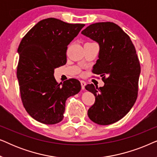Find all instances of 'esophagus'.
Listing matches in <instances>:
<instances>
[{"label": "esophagus", "instance_id": "1", "mask_svg": "<svg viewBox=\"0 0 157 157\" xmlns=\"http://www.w3.org/2000/svg\"><path fill=\"white\" fill-rule=\"evenodd\" d=\"M81 89L83 90L85 89V86H86V82L84 81H81Z\"/></svg>", "mask_w": 157, "mask_h": 157}]
</instances>
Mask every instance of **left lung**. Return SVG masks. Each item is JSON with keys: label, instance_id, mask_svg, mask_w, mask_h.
<instances>
[{"label": "left lung", "instance_id": "obj_1", "mask_svg": "<svg viewBox=\"0 0 157 157\" xmlns=\"http://www.w3.org/2000/svg\"><path fill=\"white\" fill-rule=\"evenodd\" d=\"M81 33L99 44L92 72L104 82L103 87L85 86L95 96L88 116L99 125L113 124L130 111L138 96L141 66L136 49L129 36L114 23H94Z\"/></svg>", "mask_w": 157, "mask_h": 157}]
</instances>
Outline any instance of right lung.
<instances>
[{
  "label": "right lung",
  "instance_id": "1",
  "mask_svg": "<svg viewBox=\"0 0 157 157\" xmlns=\"http://www.w3.org/2000/svg\"><path fill=\"white\" fill-rule=\"evenodd\" d=\"M84 24H71L49 18L40 21L19 44L17 66L21 98L29 114L44 124L63 119L66 101L81 90V83L70 78L59 83L54 69L65 65L68 45Z\"/></svg>",
  "mask_w": 157,
  "mask_h": 157
}]
</instances>
